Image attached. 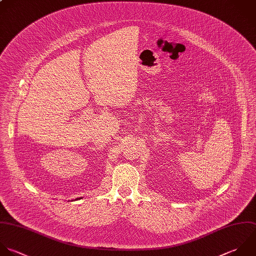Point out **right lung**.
Instances as JSON below:
<instances>
[{"label": "right lung", "mask_w": 256, "mask_h": 256, "mask_svg": "<svg viewBox=\"0 0 256 256\" xmlns=\"http://www.w3.org/2000/svg\"><path fill=\"white\" fill-rule=\"evenodd\" d=\"M76 200H78V198H76Z\"/></svg>", "instance_id": "add662e5"}]
</instances>
